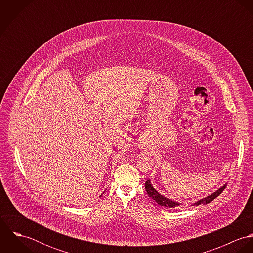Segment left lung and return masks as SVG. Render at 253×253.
Returning <instances> with one entry per match:
<instances>
[{"instance_id": "8db88e82", "label": "left lung", "mask_w": 253, "mask_h": 253, "mask_svg": "<svg viewBox=\"0 0 253 253\" xmlns=\"http://www.w3.org/2000/svg\"><path fill=\"white\" fill-rule=\"evenodd\" d=\"M226 186H227V183H225L223 186H221L218 190H216L215 192H213L212 194H211V195H209V196H207V197H205V198H203V199L197 201L196 203L192 204L191 206H199V205H202V204L207 205V204L212 202L216 197H218V196L223 192V190L226 188ZM145 189H146V191H147L148 196H149L150 198H152V199H153L159 206H161V207L172 208V209H173V208L179 207V206L182 205L181 203L172 201V200H170V199H168L167 197H165V196H163L162 194H160V193L153 187V185H152V183H151V181L150 180H147L145 182Z\"/></svg>"}]
</instances>
